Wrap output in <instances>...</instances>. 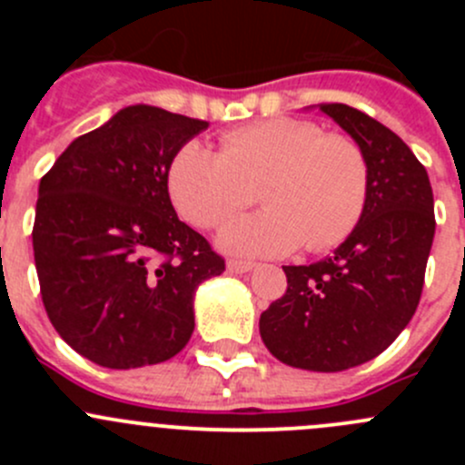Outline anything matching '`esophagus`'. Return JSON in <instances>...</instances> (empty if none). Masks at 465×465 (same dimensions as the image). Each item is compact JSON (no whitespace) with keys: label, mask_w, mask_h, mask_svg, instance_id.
<instances>
[{"label":"esophagus","mask_w":465,"mask_h":465,"mask_svg":"<svg viewBox=\"0 0 465 465\" xmlns=\"http://www.w3.org/2000/svg\"><path fill=\"white\" fill-rule=\"evenodd\" d=\"M254 267L252 261H241V259H229L227 261V270L233 272V274H242V272H250Z\"/></svg>","instance_id":"34e87169"}]
</instances>
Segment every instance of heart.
I'll return each mask as SVG.
<instances>
[{
	"label": "heart",
	"instance_id": "b5f03b06",
	"mask_svg": "<svg viewBox=\"0 0 465 465\" xmlns=\"http://www.w3.org/2000/svg\"><path fill=\"white\" fill-rule=\"evenodd\" d=\"M177 213L215 229L245 209L261 186L265 209L224 224L220 247L242 256H283L306 242L326 252L358 227L369 198L362 145L312 121L276 116L227 130L218 150L186 142L166 175Z\"/></svg>",
	"mask_w": 465,
	"mask_h": 465
}]
</instances>
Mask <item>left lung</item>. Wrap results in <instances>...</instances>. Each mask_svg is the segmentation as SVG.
Masks as SVG:
<instances>
[{
  "mask_svg": "<svg viewBox=\"0 0 465 465\" xmlns=\"http://www.w3.org/2000/svg\"><path fill=\"white\" fill-rule=\"evenodd\" d=\"M320 110L367 154V206L335 254L283 267L288 290L262 312L259 328L276 360L331 373L376 358L414 317L436 220L428 171L410 145L344 103Z\"/></svg>",
  "mask_w": 465,
  "mask_h": 465,
  "instance_id": "1",
  "label": "left lung"
}]
</instances>
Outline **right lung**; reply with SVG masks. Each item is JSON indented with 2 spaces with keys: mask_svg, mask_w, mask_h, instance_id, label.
I'll use <instances>...</instances> for the list:
<instances>
[{
  "mask_svg": "<svg viewBox=\"0 0 465 465\" xmlns=\"http://www.w3.org/2000/svg\"><path fill=\"white\" fill-rule=\"evenodd\" d=\"M206 121L130 105L83 134L40 180L33 254L45 311L76 353L137 369L180 353L195 288L224 272L168 198L177 150Z\"/></svg>",
  "mask_w": 465,
  "mask_h": 465,
  "instance_id": "obj_1",
  "label": "right lung"
}]
</instances>
